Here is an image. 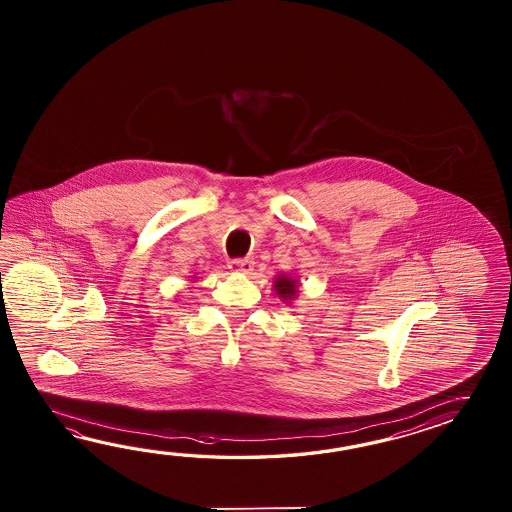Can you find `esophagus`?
<instances>
[{
	"mask_svg": "<svg viewBox=\"0 0 512 512\" xmlns=\"http://www.w3.org/2000/svg\"><path fill=\"white\" fill-rule=\"evenodd\" d=\"M229 267L234 272H241V274H251V272L254 271V261L232 260L230 261Z\"/></svg>",
	"mask_w": 512,
	"mask_h": 512,
	"instance_id": "34e87169",
	"label": "esophagus"
}]
</instances>
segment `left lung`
Wrapping results in <instances>:
<instances>
[{
  "mask_svg": "<svg viewBox=\"0 0 512 512\" xmlns=\"http://www.w3.org/2000/svg\"><path fill=\"white\" fill-rule=\"evenodd\" d=\"M272 287H274V293L276 296L283 300L285 304H291L294 298L298 296L300 293V283L296 278H291V276H287V274H278V276H274V282H272Z\"/></svg>",
  "mask_w": 512,
  "mask_h": 512,
  "instance_id": "8db88e82",
  "label": "left lung"
}]
</instances>
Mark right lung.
<instances>
[{
	"instance_id": "1",
	"label": "right lung",
	"mask_w": 512,
	"mask_h": 512,
	"mask_svg": "<svg viewBox=\"0 0 512 512\" xmlns=\"http://www.w3.org/2000/svg\"><path fill=\"white\" fill-rule=\"evenodd\" d=\"M192 280H196V278H194V276H192Z\"/></svg>"
}]
</instances>
